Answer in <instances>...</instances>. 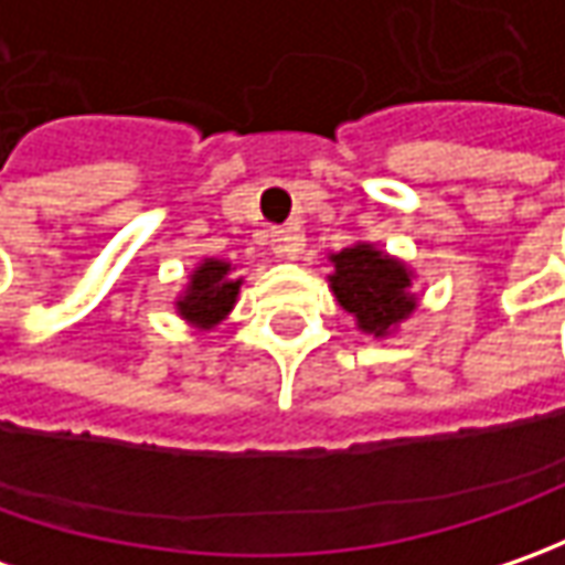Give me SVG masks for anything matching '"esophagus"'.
Masks as SVG:
<instances>
[{
  "instance_id": "obj_1",
  "label": "esophagus",
  "mask_w": 565,
  "mask_h": 565,
  "mask_svg": "<svg viewBox=\"0 0 565 565\" xmlns=\"http://www.w3.org/2000/svg\"><path fill=\"white\" fill-rule=\"evenodd\" d=\"M270 242H273V254H276V257H286V260H295V257L305 250V235H301L295 226L273 232Z\"/></svg>"
}]
</instances>
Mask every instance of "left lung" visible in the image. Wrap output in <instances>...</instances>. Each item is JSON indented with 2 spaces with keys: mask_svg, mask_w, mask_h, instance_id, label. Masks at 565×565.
<instances>
[{
  "mask_svg": "<svg viewBox=\"0 0 565 565\" xmlns=\"http://www.w3.org/2000/svg\"><path fill=\"white\" fill-rule=\"evenodd\" d=\"M330 289L339 305L355 317L361 333L374 339L393 337L402 320H408L418 308V295L412 292L415 273L399 257L367 242H355L330 254Z\"/></svg>",
  "mask_w": 565,
  "mask_h": 565,
  "instance_id": "8db88e82",
  "label": "left lung"
}]
</instances>
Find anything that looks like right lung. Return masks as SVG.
Returning a JSON list of instances; mask_svg holds the SVG:
<instances>
[{"label": "right lung", "mask_w": 565, "mask_h": 565, "mask_svg": "<svg viewBox=\"0 0 565 565\" xmlns=\"http://www.w3.org/2000/svg\"><path fill=\"white\" fill-rule=\"evenodd\" d=\"M242 276H235V267L220 257H204L191 276H188L185 292L175 298L179 317L191 323L194 330H213L235 308L242 292Z\"/></svg>", "instance_id": "obj_1"}]
</instances>
